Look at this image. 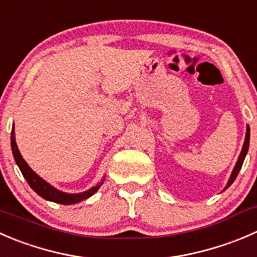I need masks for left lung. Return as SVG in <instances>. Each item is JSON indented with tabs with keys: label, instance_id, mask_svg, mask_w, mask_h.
Segmentation results:
<instances>
[{
	"label": "left lung",
	"instance_id": "8db88e82",
	"mask_svg": "<svg viewBox=\"0 0 257 257\" xmlns=\"http://www.w3.org/2000/svg\"><path fill=\"white\" fill-rule=\"evenodd\" d=\"M248 144H250V126L247 125V128H246V137H245V142H243L242 149H241V153H240V156H238L237 162H236V164H235V168H233L232 173H231V177H230V179H228L227 184H226L225 189H227L228 187H230L231 184L233 183V181H235V179H236V177H237L238 172H240L241 167H242L243 161H245L246 154H247Z\"/></svg>",
	"mask_w": 257,
	"mask_h": 257
}]
</instances>
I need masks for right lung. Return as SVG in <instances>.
Segmentation results:
<instances>
[{
	"label": "right lung",
	"instance_id": "add662e5",
	"mask_svg": "<svg viewBox=\"0 0 257 257\" xmlns=\"http://www.w3.org/2000/svg\"><path fill=\"white\" fill-rule=\"evenodd\" d=\"M11 148L15 161H16L20 171L22 172V176L25 177V179H26L27 183L30 184V187L36 192L37 195L41 196L44 200L51 201V202L61 203V205H74V203H78L80 202V201L86 200V198L91 197V196L100 188L104 179H105V177H104L96 186L91 187L90 189H88V191L85 192H81V193H65V192L59 191V189H56L55 187H52L51 184L47 183L46 181H44L41 177L37 176V174L30 168L29 164H27L26 162H25V159L22 158L19 148H17L14 128H12L11 131Z\"/></svg>",
	"mask_w": 257,
	"mask_h": 257
}]
</instances>
